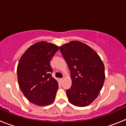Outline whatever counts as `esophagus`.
Masks as SVG:
<instances>
[{"label":"esophagus","mask_w":126,"mask_h":126,"mask_svg":"<svg viewBox=\"0 0 126 126\" xmlns=\"http://www.w3.org/2000/svg\"><path fill=\"white\" fill-rule=\"evenodd\" d=\"M60 81H61V82H63V80H64V79H63V78L60 79Z\"/></svg>","instance_id":"esophagus-1"}]
</instances>
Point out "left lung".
<instances>
[{
  "instance_id": "8db88e82",
  "label": "left lung",
  "mask_w": 126,
  "mask_h": 126,
  "mask_svg": "<svg viewBox=\"0 0 126 126\" xmlns=\"http://www.w3.org/2000/svg\"><path fill=\"white\" fill-rule=\"evenodd\" d=\"M60 48L70 71L72 86L66 90L68 101L76 107L89 105L103 86L105 74L102 60L91 47L77 40Z\"/></svg>"
}]
</instances>
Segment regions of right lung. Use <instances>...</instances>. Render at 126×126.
<instances>
[{
	"instance_id": "right-lung-1",
	"label": "right lung",
	"mask_w": 126,
	"mask_h": 126,
	"mask_svg": "<svg viewBox=\"0 0 126 126\" xmlns=\"http://www.w3.org/2000/svg\"><path fill=\"white\" fill-rule=\"evenodd\" d=\"M58 50L55 44L38 42L29 47L19 60L18 84L24 96L36 105H49L55 99L58 83L51 76L50 62Z\"/></svg>"
}]
</instances>
